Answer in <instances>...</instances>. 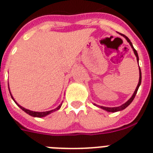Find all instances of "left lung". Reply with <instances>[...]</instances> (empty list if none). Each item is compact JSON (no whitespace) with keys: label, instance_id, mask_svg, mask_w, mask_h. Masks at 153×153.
I'll return each instance as SVG.
<instances>
[{"label":"left lung","instance_id":"obj_1","mask_svg":"<svg viewBox=\"0 0 153 153\" xmlns=\"http://www.w3.org/2000/svg\"><path fill=\"white\" fill-rule=\"evenodd\" d=\"M121 35H122V34H121ZM122 36H123L126 39V40L128 41V42H129V44H130L131 47L132 48L133 51H134V53H135V56H136L137 61H138V63H139V56H138L137 51L135 50V49H134V47H133V45H132V43L131 42L130 39H129L127 37V36H125V35H122ZM141 81H142V73H141L140 68H139V83H138V85H137L136 89H135V92H134V94H133V95L131 96V98L128 100L127 102H125V104H123L122 105H121V106L116 107V108H107V107H103V106H98V107H99V108H102V109H104V110L107 111H108V112H116V111H121V110H124L125 108H127L129 104L132 102V100H134V98H135V95H136V94H137V91H138V90H139V86H140V84H141ZM94 105H96V104H94ZM96 106H97V105H96Z\"/></svg>","mask_w":153,"mask_h":153}]
</instances>
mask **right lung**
Segmentation results:
<instances>
[{
  "label": "right lung",
  "mask_w": 153,
  "mask_h": 153,
  "mask_svg": "<svg viewBox=\"0 0 153 153\" xmlns=\"http://www.w3.org/2000/svg\"><path fill=\"white\" fill-rule=\"evenodd\" d=\"M9 91H10V89H9ZM10 94H11V98H12L13 100H14V102L16 103L17 105H18V106L19 107V108H20L21 109H22V110H23L25 112H26L27 114H29V115L32 116V117H45V116H46V115H48V114H51L52 112H54V111H58L59 109V108H61V106H62V104H59V106L57 107V108H56V109H54V110H52V111H44V112L32 111L28 110V109H26V108H23V107L20 106V105H19V104H18V103H17L16 101H15V100H14V99L13 98V97H12V95H11V93H10Z\"/></svg>",
  "instance_id": "add662e5"
}]
</instances>
